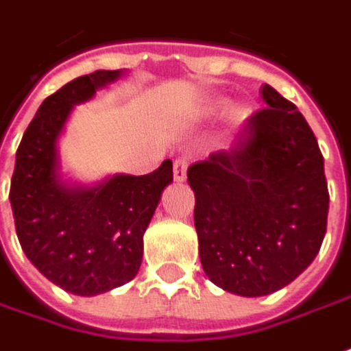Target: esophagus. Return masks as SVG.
I'll list each match as a JSON object with an SVG mask.
<instances>
[{"label":"esophagus","instance_id":"34e87169","mask_svg":"<svg viewBox=\"0 0 351 351\" xmlns=\"http://www.w3.org/2000/svg\"><path fill=\"white\" fill-rule=\"evenodd\" d=\"M186 171H188V161L186 158H178L175 161V180L176 182H184L186 180Z\"/></svg>","mask_w":351,"mask_h":351}]
</instances>
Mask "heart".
<instances>
[{
	"label": "heart",
	"instance_id": "b5f03b06",
	"mask_svg": "<svg viewBox=\"0 0 351 351\" xmlns=\"http://www.w3.org/2000/svg\"><path fill=\"white\" fill-rule=\"evenodd\" d=\"M224 110H226V102H224V100H215V102H210V104H207V106L201 110V116L203 117L220 116Z\"/></svg>",
	"mask_w": 351,
	"mask_h": 351
}]
</instances>
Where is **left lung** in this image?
I'll return each instance as SVG.
<instances>
[{"label":"left lung","mask_w":351,"mask_h":351,"mask_svg":"<svg viewBox=\"0 0 351 351\" xmlns=\"http://www.w3.org/2000/svg\"><path fill=\"white\" fill-rule=\"evenodd\" d=\"M266 106L228 150L188 169L205 276L239 296L271 295L317 256L329 190L317 138L293 102L269 85Z\"/></svg>","instance_id":"8db88e82"}]
</instances>
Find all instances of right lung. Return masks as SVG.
Returning a JSON list of instances; mask_svg holds the SVG:
<instances>
[{
  "label": "right lung",
  "mask_w": 351,
  "mask_h": 351,
  "mask_svg": "<svg viewBox=\"0 0 351 351\" xmlns=\"http://www.w3.org/2000/svg\"><path fill=\"white\" fill-rule=\"evenodd\" d=\"M125 73L97 70L66 83L41 102L16 150L9 201L22 251L49 281L77 296L102 295L138 274L144 232L173 182L171 159L150 175L117 173L95 184L62 175L58 141L73 108Z\"/></svg>",
  "instance_id": "right-lung-1"
}]
</instances>
